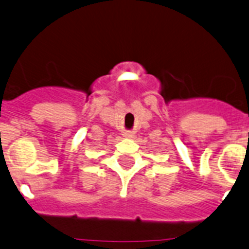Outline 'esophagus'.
<instances>
[{
    "mask_svg": "<svg viewBox=\"0 0 249 249\" xmlns=\"http://www.w3.org/2000/svg\"><path fill=\"white\" fill-rule=\"evenodd\" d=\"M124 137H125V138H133V137H134V134H133L132 132H129V130H125V132L124 133Z\"/></svg>",
    "mask_w": 249,
    "mask_h": 249,
    "instance_id": "esophagus-1",
    "label": "esophagus"
}]
</instances>
